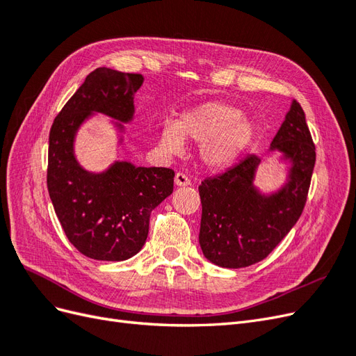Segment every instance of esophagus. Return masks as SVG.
Wrapping results in <instances>:
<instances>
[{
    "label": "esophagus",
    "mask_w": 356,
    "mask_h": 356,
    "mask_svg": "<svg viewBox=\"0 0 356 356\" xmlns=\"http://www.w3.org/2000/svg\"><path fill=\"white\" fill-rule=\"evenodd\" d=\"M175 184L178 187H184V186H190L191 179L184 174V172H177L175 175Z\"/></svg>",
    "instance_id": "34e87169"
}]
</instances>
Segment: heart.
Segmentation results:
<instances>
[{"label": "heart", "mask_w": 356, "mask_h": 356, "mask_svg": "<svg viewBox=\"0 0 356 356\" xmlns=\"http://www.w3.org/2000/svg\"><path fill=\"white\" fill-rule=\"evenodd\" d=\"M255 138V126L239 106L209 101L181 115L178 123L166 122L160 144L169 153H179L184 139L202 143L200 156L212 169L230 166L245 153Z\"/></svg>", "instance_id": "b5f03b06"}]
</instances>
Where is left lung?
I'll use <instances>...</instances> for the list:
<instances>
[{
    "mask_svg": "<svg viewBox=\"0 0 356 356\" xmlns=\"http://www.w3.org/2000/svg\"><path fill=\"white\" fill-rule=\"evenodd\" d=\"M270 148L293 161L291 179L276 195L263 197L254 190V172L261 161L254 154L199 186V243L203 255L217 266L241 268L264 260L305 209L316 148L297 101L291 105Z\"/></svg>",
    "mask_w": 356,
    "mask_h": 356,
    "instance_id": "left-lung-1",
    "label": "left lung"
}]
</instances>
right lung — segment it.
Masks as SVG:
<instances>
[{"instance_id": "add662e5", "label": "right lung", "mask_w": 356, "mask_h": 356, "mask_svg": "<svg viewBox=\"0 0 356 356\" xmlns=\"http://www.w3.org/2000/svg\"><path fill=\"white\" fill-rule=\"evenodd\" d=\"M141 74L96 68L63 105L50 129L47 188L68 241L89 258L122 261L148 236L149 215L174 191L169 168H135L117 161L105 174L83 170L72 154L77 127L92 111L129 122Z\"/></svg>"}]
</instances>
